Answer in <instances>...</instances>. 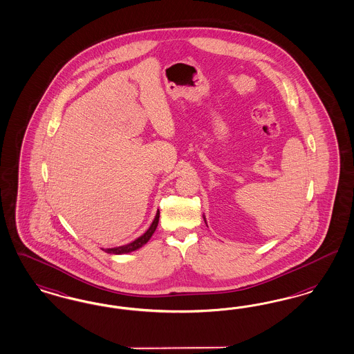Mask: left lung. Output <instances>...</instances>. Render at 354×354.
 Here are the masks:
<instances>
[{"mask_svg":"<svg viewBox=\"0 0 354 354\" xmlns=\"http://www.w3.org/2000/svg\"><path fill=\"white\" fill-rule=\"evenodd\" d=\"M205 222H206V221H205Z\"/></svg>","mask_w":354,"mask_h":354,"instance_id":"left-lung-1","label":"left lung"}]
</instances>
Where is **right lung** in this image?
<instances>
[{
  "mask_svg": "<svg viewBox=\"0 0 354 354\" xmlns=\"http://www.w3.org/2000/svg\"><path fill=\"white\" fill-rule=\"evenodd\" d=\"M158 218H160V211H158V214H156V216H155L153 222L151 224V227L147 230V232H145V235L138 237L136 240H133V241L130 243V244H127V245H122V247H117V248L104 249V250H105L106 253L122 254V253H129V252H132V250H136V249L143 247L145 244H147V241L151 239V236L153 235L155 230L158 228Z\"/></svg>",
  "mask_w": 354,
  "mask_h": 354,
  "instance_id": "right-lung-1",
  "label": "right lung"
}]
</instances>
